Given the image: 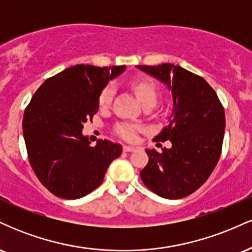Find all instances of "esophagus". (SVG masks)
Masks as SVG:
<instances>
[{
    "label": "esophagus",
    "instance_id": "34e87169",
    "mask_svg": "<svg viewBox=\"0 0 252 252\" xmlns=\"http://www.w3.org/2000/svg\"><path fill=\"white\" fill-rule=\"evenodd\" d=\"M123 150L124 152H135L136 148L132 146H123Z\"/></svg>",
    "mask_w": 252,
    "mask_h": 252
}]
</instances>
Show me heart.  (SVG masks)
<instances>
[{"mask_svg":"<svg viewBox=\"0 0 252 252\" xmlns=\"http://www.w3.org/2000/svg\"><path fill=\"white\" fill-rule=\"evenodd\" d=\"M132 90L137 96L140 102L143 104L146 103H155L158 100V88H156V84L149 79H138L131 83ZM114 96V88L111 85L106 86L103 90L102 94L99 96V104L102 106H105L110 104ZM117 134L122 136L126 140H134L136 137V126H131V124H120L116 128Z\"/></svg>","mask_w":252,"mask_h":252,"instance_id":"obj_1","label":"heart"}]
</instances>
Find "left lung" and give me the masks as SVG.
I'll return each instance as SVG.
<instances>
[{
	"label": "left lung",
	"mask_w": 252,
	"mask_h": 252,
	"mask_svg": "<svg viewBox=\"0 0 252 252\" xmlns=\"http://www.w3.org/2000/svg\"><path fill=\"white\" fill-rule=\"evenodd\" d=\"M172 91L168 123L155 137L172 147L149 156L140 175L150 190L166 199L192 194L209 179L220 158L225 114L220 100L204 78L173 63L136 66Z\"/></svg>",
	"instance_id": "1"
}]
</instances>
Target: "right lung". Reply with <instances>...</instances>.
<instances>
[{"mask_svg":"<svg viewBox=\"0 0 252 252\" xmlns=\"http://www.w3.org/2000/svg\"><path fill=\"white\" fill-rule=\"evenodd\" d=\"M126 66L76 65L48 78L25 110L24 138L32 168L54 195L79 199L94 190L122 146L99 140L90 146L84 123L99 108V96Z\"/></svg>","mask_w":252,"mask_h":252,"instance_id":"1","label":"right lung"}]
</instances>
